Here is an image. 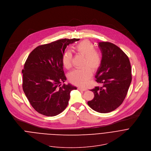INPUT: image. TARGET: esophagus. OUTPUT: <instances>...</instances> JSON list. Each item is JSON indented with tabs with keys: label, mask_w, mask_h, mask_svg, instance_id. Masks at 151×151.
<instances>
[{
	"label": "esophagus",
	"mask_w": 151,
	"mask_h": 151,
	"mask_svg": "<svg viewBox=\"0 0 151 151\" xmlns=\"http://www.w3.org/2000/svg\"><path fill=\"white\" fill-rule=\"evenodd\" d=\"M78 90L82 91H85L87 90L86 88H82V87H78Z\"/></svg>",
	"instance_id": "1"
}]
</instances>
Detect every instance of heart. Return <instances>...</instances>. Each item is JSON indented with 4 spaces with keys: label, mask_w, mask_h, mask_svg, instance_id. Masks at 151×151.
<instances>
[{
    "label": "heart",
    "mask_w": 151,
    "mask_h": 151,
    "mask_svg": "<svg viewBox=\"0 0 151 151\" xmlns=\"http://www.w3.org/2000/svg\"><path fill=\"white\" fill-rule=\"evenodd\" d=\"M75 53L84 57L82 63L83 68L75 69L69 73V80L71 83L78 86H84L91 76L92 72H96L102 63V56L99 52L96 50L95 46L89 40H83L75 47ZM72 55L69 51L65 52L62 58L63 66L66 69L72 67Z\"/></svg>",
    "instance_id": "heart-1"
}]
</instances>
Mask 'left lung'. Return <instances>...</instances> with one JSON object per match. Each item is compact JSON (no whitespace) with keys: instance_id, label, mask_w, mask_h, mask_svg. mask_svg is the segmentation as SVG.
<instances>
[{"instance_id":"1","label":"left lung","mask_w":151,"mask_h":151,"mask_svg":"<svg viewBox=\"0 0 151 151\" xmlns=\"http://www.w3.org/2000/svg\"><path fill=\"white\" fill-rule=\"evenodd\" d=\"M102 63L95 78L102 86L91 91L94 98L88 105L99 113L115 110L124 102L132 81L131 66L128 56L116 45L108 42L99 43Z\"/></svg>"}]
</instances>
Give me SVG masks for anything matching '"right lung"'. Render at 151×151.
I'll use <instances>...</instances> for the list:
<instances>
[{
    "instance_id": "obj_1",
    "label": "right lung",
    "mask_w": 151,
    "mask_h": 151,
    "mask_svg": "<svg viewBox=\"0 0 151 151\" xmlns=\"http://www.w3.org/2000/svg\"><path fill=\"white\" fill-rule=\"evenodd\" d=\"M79 39H63L42 45L27 57L23 73V90L32 106L39 114L54 116L68 105L70 93L76 88L63 84L65 75L62 56L68 45Z\"/></svg>"
}]
</instances>
